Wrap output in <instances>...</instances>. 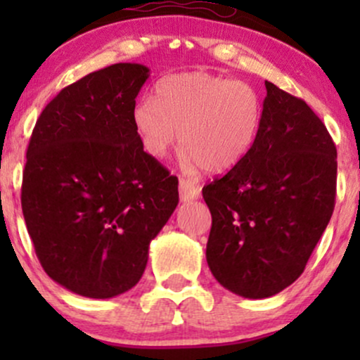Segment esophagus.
Listing matches in <instances>:
<instances>
[{"instance_id":"esophagus-1","label":"esophagus","mask_w":360,"mask_h":360,"mask_svg":"<svg viewBox=\"0 0 360 360\" xmlns=\"http://www.w3.org/2000/svg\"><path fill=\"white\" fill-rule=\"evenodd\" d=\"M179 196L181 201H193L200 196V186L189 179L179 181Z\"/></svg>"}]
</instances>
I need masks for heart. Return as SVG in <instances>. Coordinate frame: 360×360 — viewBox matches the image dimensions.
Wrapping results in <instances>:
<instances>
[{
    "mask_svg": "<svg viewBox=\"0 0 360 360\" xmlns=\"http://www.w3.org/2000/svg\"><path fill=\"white\" fill-rule=\"evenodd\" d=\"M156 100L142 96L131 108L140 146L160 159L179 130L188 171L220 174L237 166L257 135L262 106L252 86L205 71L171 74L157 82Z\"/></svg>",
    "mask_w": 360,
    "mask_h": 360,
    "instance_id": "heart-1",
    "label": "heart"
}]
</instances>
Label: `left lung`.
<instances>
[{
	"instance_id": "8db88e82",
	"label": "left lung",
	"mask_w": 360,
	"mask_h": 360,
	"mask_svg": "<svg viewBox=\"0 0 360 360\" xmlns=\"http://www.w3.org/2000/svg\"><path fill=\"white\" fill-rule=\"evenodd\" d=\"M254 143L203 188L212 212L206 262L235 295L262 300L303 274L337 193V148L315 111L266 81Z\"/></svg>"
}]
</instances>
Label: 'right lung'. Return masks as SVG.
Listing matches in <instances>:
<instances>
[{
  "label": "right lung",
  "mask_w": 360,
  "mask_h": 360,
  "mask_svg": "<svg viewBox=\"0 0 360 360\" xmlns=\"http://www.w3.org/2000/svg\"><path fill=\"white\" fill-rule=\"evenodd\" d=\"M142 64L108 65L45 106L27 148L22 210L49 278L106 300L139 283L148 245L179 203L177 177L143 152L131 108Z\"/></svg>",
  "instance_id": "add662e5"
}]
</instances>
